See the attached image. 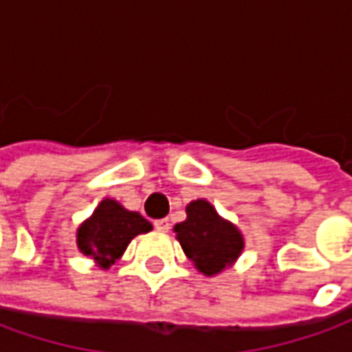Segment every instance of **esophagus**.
<instances>
[{
  "instance_id": "34e87169",
  "label": "esophagus",
  "mask_w": 352,
  "mask_h": 352,
  "mask_svg": "<svg viewBox=\"0 0 352 352\" xmlns=\"http://www.w3.org/2000/svg\"><path fill=\"white\" fill-rule=\"evenodd\" d=\"M153 226H155V230H157V232H167V230H169V220H167V218L155 220V222H153Z\"/></svg>"
}]
</instances>
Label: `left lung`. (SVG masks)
I'll use <instances>...</instances> for the list:
<instances>
[{
    "label": "left lung",
    "instance_id": "1",
    "mask_svg": "<svg viewBox=\"0 0 352 352\" xmlns=\"http://www.w3.org/2000/svg\"><path fill=\"white\" fill-rule=\"evenodd\" d=\"M175 234L185 255L206 276L222 273L243 251L241 232L204 199L188 204L187 220L175 226Z\"/></svg>",
    "mask_w": 352,
    "mask_h": 352
}]
</instances>
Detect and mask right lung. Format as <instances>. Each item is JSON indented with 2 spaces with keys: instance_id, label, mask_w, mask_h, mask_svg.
Returning <instances> with one entry per match:
<instances>
[{
  "instance_id": "obj_1",
  "label": "right lung",
  "mask_w": 352,
  "mask_h": 352,
  "mask_svg": "<svg viewBox=\"0 0 352 352\" xmlns=\"http://www.w3.org/2000/svg\"><path fill=\"white\" fill-rule=\"evenodd\" d=\"M150 230L152 224L144 216L130 212L116 200L104 199L91 218L78 228V248L101 269H109L126 251L134 237L148 234Z\"/></svg>"
}]
</instances>
